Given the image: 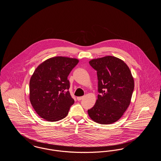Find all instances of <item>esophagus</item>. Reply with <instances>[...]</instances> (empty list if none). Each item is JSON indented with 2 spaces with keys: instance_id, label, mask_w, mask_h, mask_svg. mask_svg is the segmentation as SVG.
Here are the masks:
<instances>
[{
  "instance_id": "1",
  "label": "esophagus",
  "mask_w": 161,
  "mask_h": 161,
  "mask_svg": "<svg viewBox=\"0 0 161 161\" xmlns=\"http://www.w3.org/2000/svg\"><path fill=\"white\" fill-rule=\"evenodd\" d=\"M83 98H84V96H83V97H77V99L78 101H80V100H82Z\"/></svg>"
}]
</instances>
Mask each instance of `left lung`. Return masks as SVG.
Instances as JSON below:
<instances>
[{"instance_id":"1","label":"left lung","mask_w":161,"mask_h":161,"mask_svg":"<svg viewBox=\"0 0 161 161\" xmlns=\"http://www.w3.org/2000/svg\"><path fill=\"white\" fill-rule=\"evenodd\" d=\"M89 64L97 71L100 95L88 115L98 124L115 123L131 102L135 83L130 69L121 59L110 55L92 59Z\"/></svg>"}]
</instances>
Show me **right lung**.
Segmentation results:
<instances>
[{
	"instance_id": "obj_1",
	"label": "right lung",
	"mask_w": 161,
	"mask_h": 161,
	"mask_svg": "<svg viewBox=\"0 0 161 161\" xmlns=\"http://www.w3.org/2000/svg\"><path fill=\"white\" fill-rule=\"evenodd\" d=\"M79 60L54 57L47 59L34 70L30 81V100L36 113L47 121L64 118L74 103L68 77Z\"/></svg>"
}]
</instances>
